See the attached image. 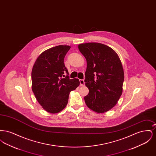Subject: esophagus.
I'll return each mask as SVG.
<instances>
[{
    "label": "esophagus",
    "instance_id": "esophagus-1",
    "mask_svg": "<svg viewBox=\"0 0 156 156\" xmlns=\"http://www.w3.org/2000/svg\"><path fill=\"white\" fill-rule=\"evenodd\" d=\"M80 85L81 86H83L85 85V82L83 80H80Z\"/></svg>",
    "mask_w": 156,
    "mask_h": 156
}]
</instances>
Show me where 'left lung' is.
I'll return each instance as SVG.
<instances>
[{
  "label": "left lung",
  "mask_w": 156,
  "mask_h": 156,
  "mask_svg": "<svg viewBox=\"0 0 156 156\" xmlns=\"http://www.w3.org/2000/svg\"><path fill=\"white\" fill-rule=\"evenodd\" d=\"M78 48L87 62L84 97L87 106L97 113L112 109L122 94L124 72L118 55L111 47L98 43L81 44Z\"/></svg>",
  "instance_id": "1"
}]
</instances>
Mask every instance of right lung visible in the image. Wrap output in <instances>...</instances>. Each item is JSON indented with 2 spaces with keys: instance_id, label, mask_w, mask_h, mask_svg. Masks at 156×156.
<instances>
[{
  "instance_id": "add662e5",
  "label": "right lung",
  "mask_w": 156,
  "mask_h": 156,
  "mask_svg": "<svg viewBox=\"0 0 156 156\" xmlns=\"http://www.w3.org/2000/svg\"><path fill=\"white\" fill-rule=\"evenodd\" d=\"M70 48L61 45L45 50L38 56L32 69V90L43 108L51 113L64 109L70 92L80 85L78 79H69L64 63Z\"/></svg>"
}]
</instances>
